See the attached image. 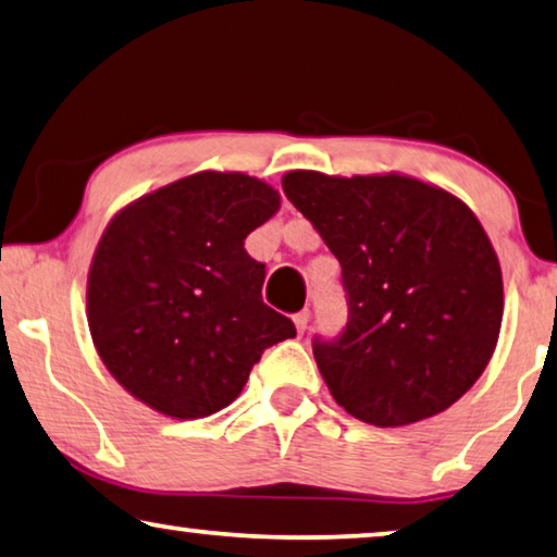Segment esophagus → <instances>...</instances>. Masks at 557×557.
Returning a JSON list of instances; mask_svg holds the SVG:
<instances>
[{"label": "esophagus", "instance_id": "1", "mask_svg": "<svg viewBox=\"0 0 557 557\" xmlns=\"http://www.w3.org/2000/svg\"><path fill=\"white\" fill-rule=\"evenodd\" d=\"M295 320V327H297V333H305V331H308V323H310V310H300V312H297V315L293 318Z\"/></svg>", "mask_w": 557, "mask_h": 557}]
</instances>
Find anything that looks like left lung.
<instances>
[{
	"mask_svg": "<svg viewBox=\"0 0 557 557\" xmlns=\"http://www.w3.org/2000/svg\"><path fill=\"white\" fill-rule=\"evenodd\" d=\"M282 189L343 268L348 325L312 354L335 404L406 426L459 401L503 325L495 247L465 201L404 174L287 171Z\"/></svg>",
	"mask_w": 557,
	"mask_h": 557,
	"instance_id": "left-lung-1",
	"label": "left lung"
}]
</instances>
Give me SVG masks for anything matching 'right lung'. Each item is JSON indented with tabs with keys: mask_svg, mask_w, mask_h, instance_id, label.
<instances>
[{
	"mask_svg": "<svg viewBox=\"0 0 557 557\" xmlns=\"http://www.w3.org/2000/svg\"><path fill=\"white\" fill-rule=\"evenodd\" d=\"M280 194L239 171H199L123 207L88 272L100 360L148 409L203 419L242 394L262 350L295 338L262 302L264 264L245 239Z\"/></svg>",
	"mask_w": 557,
	"mask_h": 557,
	"instance_id": "right-lung-1",
	"label": "right lung"
}]
</instances>
